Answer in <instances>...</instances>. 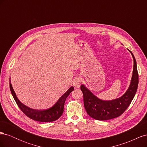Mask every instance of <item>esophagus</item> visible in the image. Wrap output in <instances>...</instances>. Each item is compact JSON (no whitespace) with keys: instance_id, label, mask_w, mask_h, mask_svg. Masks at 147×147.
<instances>
[{"instance_id":"1","label":"esophagus","mask_w":147,"mask_h":147,"mask_svg":"<svg viewBox=\"0 0 147 147\" xmlns=\"http://www.w3.org/2000/svg\"><path fill=\"white\" fill-rule=\"evenodd\" d=\"M82 83L81 78L79 77H76L73 80V85L75 88H79Z\"/></svg>"}]
</instances>
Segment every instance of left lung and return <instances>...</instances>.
I'll return each mask as SVG.
<instances>
[{
    "mask_svg": "<svg viewBox=\"0 0 147 147\" xmlns=\"http://www.w3.org/2000/svg\"><path fill=\"white\" fill-rule=\"evenodd\" d=\"M129 51L134 59L133 73L130 86L125 94L121 97L113 100H102L97 98L83 84L81 85L84 108L91 118L97 120H108L117 118L125 112L131 103L137 92L139 84V74L135 57L132 53L130 50Z\"/></svg>",
    "mask_w": 147,
    "mask_h": 147,
    "instance_id": "1",
    "label": "left lung"
}]
</instances>
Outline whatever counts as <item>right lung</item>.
<instances>
[{
	"mask_svg": "<svg viewBox=\"0 0 147 147\" xmlns=\"http://www.w3.org/2000/svg\"><path fill=\"white\" fill-rule=\"evenodd\" d=\"M10 89L13 98L22 112L29 118L40 122H51L59 118L64 112V106L66 98L70 94V93L74 90V88L71 86L51 108L46 110H38L30 109L22 104L17 98L11 83H10Z\"/></svg>",
	"mask_w": 147,
	"mask_h": 147,
	"instance_id": "1",
	"label": "right lung"
}]
</instances>
